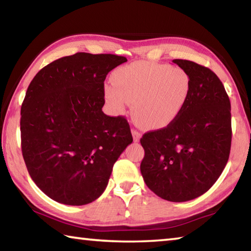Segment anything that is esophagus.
<instances>
[{"label": "esophagus", "instance_id": "34e87169", "mask_svg": "<svg viewBox=\"0 0 251 251\" xmlns=\"http://www.w3.org/2000/svg\"><path fill=\"white\" fill-rule=\"evenodd\" d=\"M131 134H133L134 142H139V139H141V137H142V134L136 129H131Z\"/></svg>", "mask_w": 251, "mask_h": 251}]
</instances>
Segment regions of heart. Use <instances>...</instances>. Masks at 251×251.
<instances>
[{
	"label": "heart",
	"mask_w": 251,
	"mask_h": 251,
	"mask_svg": "<svg viewBox=\"0 0 251 251\" xmlns=\"http://www.w3.org/2000/svg\"><path fill=\"white\" fill-rule=\"evenodd\" d=\"M104 86V99L115 113L131 104V116L145 128L160 129L180 116L192 88L190 76L178 66L135 62L112 74Z\"/></svg>",
	"instance_id": "b5f03b06"
}]
</instances>
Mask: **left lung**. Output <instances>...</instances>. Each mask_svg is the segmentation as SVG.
<instances>
[{"mask_svg": "<svg viewBox=\"0 0 251 251\" xmlns=\"http://www.w3.org/2000/svg\"><path fill=\"white\" fill-rule=\"evenodd\" d=\"M190 76L192 88L180 116L141 138L144 180L168 201H192L222 175L231 145L230 100L214 72L187 59H174Z\"/></svg>", "mask_w": 251, "mask_h": 251, "instance_id": "8db88e82", "label": "left lung"}]
</instances>
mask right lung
Instances as JSON below:
<instances>
[{"mask_svg": "<svg viewBox=\"0 0 251 251\" xmlns=\"http://www.w3.org/2000/svg\"><path fill=\"white\" fill-rule=\"evenodd\" d=\"M125 62L113 54L76 53L50 63L28 85L21 108L22 154L33 181L53 201H94L133 142L126 118L101 110L106 75Z\"/></svg>", "mask_w": 251, "mask_h": 251, "instance_id": "obj_1", "label": "right lung"}]
</instances>
